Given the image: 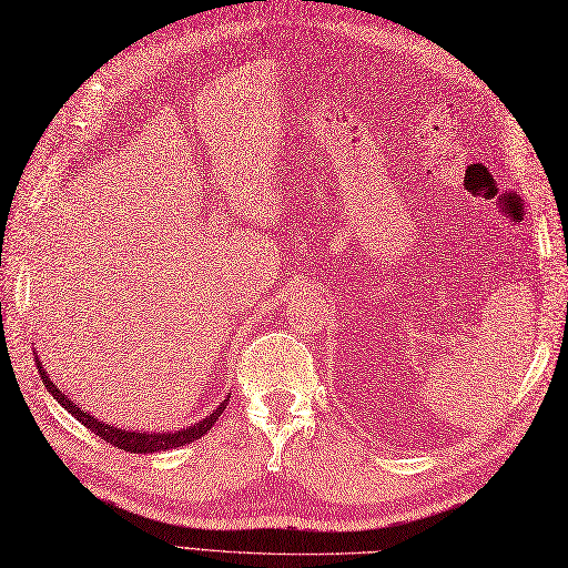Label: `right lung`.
<instances>
[{
  "mask_svg": "<svg viewBox=\"0 0 568 568\" xmlns=\"http://www.w3.org/2000/svg\"><path fill=\"white\" fill-rule=\"evenodd\" d=\"M36 363H38V372H40V379L44 382V386H47V390L54 395V398L71 412V415L80 422V424H84L90 428V432H94L99 438H104L106 443H111L113 448H120V450H125V453H159V450H170V448H182V445H186V443H192V440H196V438H201L203 434H209L211 428H213V424L217 422V417L222 415V409L227 407V400L225 403H220L217 405V409H213L209 417L205 419H201L199 424H194V426H189V428H182V432H175V434H136V432H125V428H118V426H111V424H104V422H99V419H94L90 412H84L82 407H78L73 400H68L65 395L51 384V379L47 376V372H44V367H42V363L40 359L36 357Z\"/></svg>",
  "mask_w": 568,
  "mask_h": 568,
  "instance_id": "obj_1",
  "label": "right lung"
}]
</instances>
